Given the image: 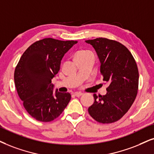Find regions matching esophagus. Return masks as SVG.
Returning a JSON list of instances; mask_svg holds the SVG:
<instances>
[{
	"instance_id": "34e87169",
	"label": "esophagus",
	"mask_w": 154,
	"mask_h": 154,
	"mask_svg": "<svg viewBox=\"0 0 154 154\" xmlns=\"http://www.w3.org/2000/svg\"><path fill=\"white\" fill-rule=\"evenodd\" d=\"M82 94H83L82 93H81V92H75V94H74V95H75V96H76V97H80Z\"/></svg>"
}]
</instances>
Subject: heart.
I'll return each mask as SVG.
<instances>
[{
  "mask_svg": "<svg viewBox=\"0 0 154 154\" xmlns=\"http://www.w3.org/2000/svg\"><path fill=\"white\" fill-rule=\"evenodd\" d=\"M89 54H91V53L88 51H86V50H79V51H78L75 54V58L85 57V56L89 55Z\"/></svg>",
  "mask_w": 154,
  "mask_h": 154,
  "instance_id": "b5f03b06",
  "label": "heart"
}]
</instances>
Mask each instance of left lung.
I'll return each mask as SVG.
<instances>
[{
	"label": "left lung",
	"mask_w": 154,
	"mask_h": 154,
	"mask_svg": "<svg viewBox=\"0 0 154 154\" xmlns=\"http://www.w3.org/2000/svg\"><path fill=\"white\" fill-rule=\"evenodd\" d=\"M97 52L103 81L109 84L105 95L97 96L88 108L97 122L109 124L123 116L131 106L137 94L139 71L135 60L124 45L99 38L85 40Z\"/></svg>",
	"instance_id": "left-lung-1"
}]
</instances>
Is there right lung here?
Returning a JSON list of instances; mask_svg holds the SVG:
<instances>
[{"instance_id": "right-lung-1", "label": "right lung", "mask_w": 154, "mask_h": 154, "mask_svg": "<svg viewBox=\"0 0 154 154\" xmlns=\"http://www.w3.org/2000/svg\"><path fill=\"white\" fill-rule=\"evenodd\" d=\"M77 42L45 38L31 45L21 56L15 69V87L25 109L36 120H54L70 101L69 92L54 91L52 79L65 54Z\"/></svg>"}]
</instances>
